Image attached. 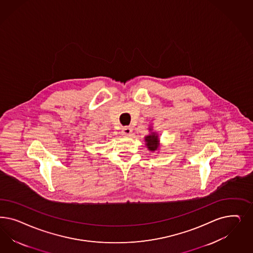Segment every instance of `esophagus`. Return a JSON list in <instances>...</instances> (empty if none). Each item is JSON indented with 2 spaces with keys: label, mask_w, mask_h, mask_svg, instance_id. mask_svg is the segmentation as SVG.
<instances>
[{
  "label": "esophagus",
  "mask_w": 253,
  "mask_h": 253,
  "mask_svg": "<svg viewBox=\"0 0 253 253\" xmlns=\"http://www.w3.org/2000/svg\"><path fill=\"white\" fill-rule=\"evenodd\" d=\"M132 128H131L130 126H126V127H124L122 129V134L124 136H126V137H130L131 135H132Z\"/></svg>",
  "instance_id": "esophagus-1"
}]
</instances>
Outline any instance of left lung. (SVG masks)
<instances>
[{
	"label": "left lung",
	"instance_id": "8db88e82",
	"mask_svg": "<svg viewBox=\"0 0 253 253\" xmlns=\"http://www.w3.org/2000/svg\"><path fill=\"white\" fill-rule=\"evenodd\" d=\"M145 141L148 149L150 151H155L158 148V136L155 133H152L149 136L145 137Z\"/></svg>",
	"mask_w": 253,
	"mask_h": 253
}]
</instances>
